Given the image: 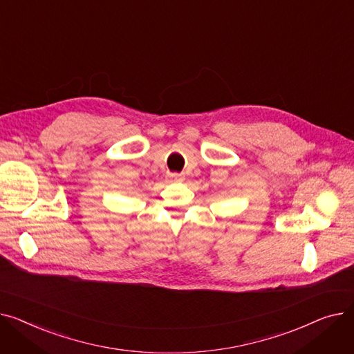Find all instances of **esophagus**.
<instances>
[{"label":"esophagus","instance_id":"obj_1","mask_svg":"<svg viewBox=\"0 0 354 354\" xmlns=\"http://www.w3.org/2000/svg\"><path fill=\"white\" fill-rule=\"evenodd\" d=\"M170 180L174 181V183H181V181H184V176L178 174V173H171L170 174Z\"/></svg>","mask_w":354,"mask_h":354}]
</instances>
